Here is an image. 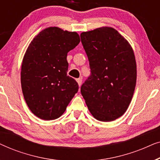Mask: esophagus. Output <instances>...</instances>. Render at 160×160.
I'll list each match as a JSON object with an SVG mask.
<instances>
[{
  "label": "esophagus",
  "mask_w": 160,
  "mask_h": 160,
  "mask_svg": "<svg viewBox=\"0 0 160 160\" xmlns=\"http://www.w3.org/2000/svg\"><path fill=\"white\" fill-rule=\"evenodd\" d=\"M76 81H77L78 86L80 87L81 85H82V78H77V79H76Z\"/></svg>",
  "instance_id": "1"
}]
</instances>
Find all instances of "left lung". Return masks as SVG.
<instances>
[{"label": "left lung", "instance_id": "1", "mask_svg": "<svg viewBox=\"0 0 160 160\" xmlns=\"http://www.w3.org/2000/svg\"><path fill=\"white\" fill-rule=\"evenodd\" d=\"M80 36L91 72L81 87V93L96 119L113 121L124 114L134 93V52L114 28H97Z\"/></svg>", "mask_w": 160, "mask_h": 160}]
</instances>
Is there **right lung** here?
<instances>
[{
	"instance_id": "obj_1",
	"label": "right lung",
	"mask_w": 160,
	"mask_h": 160,
	"mask_svg": "<svg viewBox=\"0 0 160 160\" xmlns=\"http://www.w3.org/2000/svg\"><path fill=\"white\" fill-rule=\"evenodd\" d=\"M79 42L76 32L54 27L39 32L28 47L22 64V89L28 106L40 119H58L77 93L78 83L67 75V54Z\"/></svg>"
}]
</instances>
